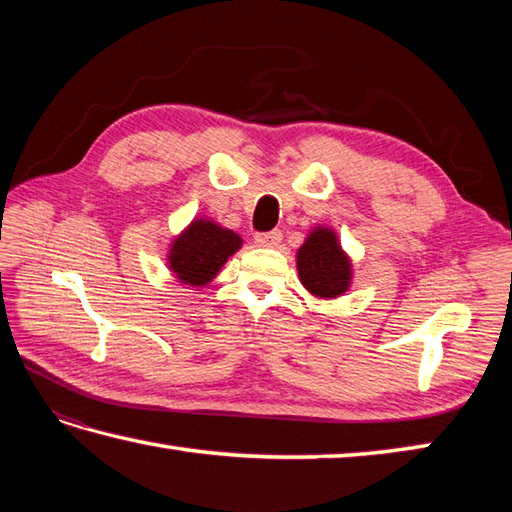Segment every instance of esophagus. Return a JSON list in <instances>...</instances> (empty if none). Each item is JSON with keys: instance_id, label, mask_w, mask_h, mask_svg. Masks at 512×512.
<instances>
[{"instance_id": "34e87169", "label": "esophagus", "mask_w": 512, "mask_h": 512, "mask_svg": "<svg viewBox=\"0 0 512 512\" xmlns=\"http://www.w3.org/2000/svg\"><path fill=\"white\" fill-rule=\"evenodd\" d=\"M281 237H284V235H281V231H277V228H275V231H268V233H257L255 244L264 246V248H273L281 242Z\"/></svg>"}]
</instances>
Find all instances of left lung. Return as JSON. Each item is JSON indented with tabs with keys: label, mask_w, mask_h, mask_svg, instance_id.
<instances>
[{
	"label": "left lung",
	"mask_w": 512,
	"mask_h": 512,
	"mask_svg": "<svg viewBox=\"0 0 512 512\" xmlns=\"http://www.w3.org/2000/svg\"><path fill=\"white\" fill-rule=\"evenodd\" d=\"M301 284L317 297H339L350 286L352 266L330 228H317L297 253Z\"/></svg>",
	"instance_id": "left-lung-1"
}]
</instances>
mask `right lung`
Here are the masks:
<instances>
[{
	"label": "right lung",
	"instance_id": "1",
	"mask_svg": "<svg viewBox=\"0 0 512 512\" xmlns=\"http://www.w3.org/2000/svg\"><path fill=\"white\" fill-rule=\"evenodd\" d=\"M239 246L242 239L237 233L209 220H195L187 231L173 239L169 268L182 284L206 286Z\"/></svg>",
	"mask_w": 512,
	"mask_h": 512
}]
</instances>
